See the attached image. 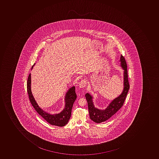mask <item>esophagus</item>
<instances>
[{
	"instance_id": "34e87169",
	"label": "esophagus",
	"mask_w": 159,
	"mask_h": 159,
	"mask_svg": "<svg viewBox=\"0 0 159 159\" xmlns=\"http://www.w3.org/2000/svg\"><path fill=\"white\" fill-rule=\"evenodd\" d=\"M86 84H87V82H86V80L85 79L82 80L79 82V87L80 88H84L86 86Z\"/></svg>"
}]
</instances>
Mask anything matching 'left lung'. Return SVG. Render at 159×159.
I'll list each match as a JSON object with an SVG mask.
<instances>
[{"instance_id": "left-lung-1", "label": "left lung", "mask_w": 159, "mask_h": 159, "mask_svg": "<svg viewBox=\"0 0 159 159\" xmlns=\"http://www.w3.org/2000/svg\"><path fill=\"white\" fill-rule=\"evenodd\" d=\"M120 66L123 70V89L121 93L117 98L114 99L105 109H100L95 107L93 102V97L89 93L85 94L88 103V108L91 120L97 123L106 121L113 116L123 105L127 93L129 89L128 81V71L126 61L121 55L120 60Z\"/></svg>"}]
</instances>
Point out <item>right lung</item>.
Returning <instances> with one entry per match:
<instances>
[{
    "label": "right lung",
    "mask_w": 159,
    "mask_h": 159,
    "mask_svg": "<svg viewBox=\"0 0 159 159\" xmlns=\"http://www.w3.org/2000/svg\"><path fill=\"white\" fill-rule=\"evenodd\" d=\"M35 65V63L32 66L31 69H33ZM31 74H30L27 80V91L30 102L38 113L52 125L59 127L65 126L68 122L71 117L73 104L77 98L75 91V86H72L70 88L66 93L65 98V107L63 108V110L59 113L51 114L43 110L37 103L31 92Z\"/></svg>",
    "instance_id": "1"
}]
</instances>
